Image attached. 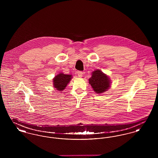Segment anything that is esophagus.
<instances>
[{"label": "esophagus", "mask_w": 158, "mask_h": 158, "mask_svg": "<svg viewBox=\"0 0 158 158\" xmlns=\"http://www.w3.org/2000/svg\"><path fill=\"white\" fill-rule=\"evenodd\" d=\"M77 76H78L79 77H82L83 76V73L82 72L79 71V72H77Z\"/></svg>", "instance_id": "1"}]
</instances>
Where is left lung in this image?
Masks as SVG:
<instances>
[{"instance_id":"8db88e82","label":"left lung","mask_w":158,"mask_h":158,"mask_svg":"<svg viewBox=\"0 0 158 158\" xmlns=\"http://www.w3.org/2000/svg\"><path fill=\"white\" fill-rule=\"evenodd\" d=\"M89 83L97 94H101L110 87L111 81L108 76L100 70H96L92 73Z\"/></svg>"}]
</instances>
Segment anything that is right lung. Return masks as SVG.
I'll list each match as a JSON object with an SVG mask.
<instances>
[{
  "instance_id": "obj_1",
  "label": "right lung",
  "mask_w": 158,
  "mask_h": 158,
  "mask_svg": "<svg viewBox=\"0 0 158 158\" xmlns=\"http://www.w3.org/2000/svg\"><path fill=\"white\" fill-rule=\"evenodd\" d=\"M72 76L71 75H65L63 73H60L56 76L53 79V85L56 90L62 91L64 89L68 83L72 79Z\"/></svg>"
}]
</instances>
